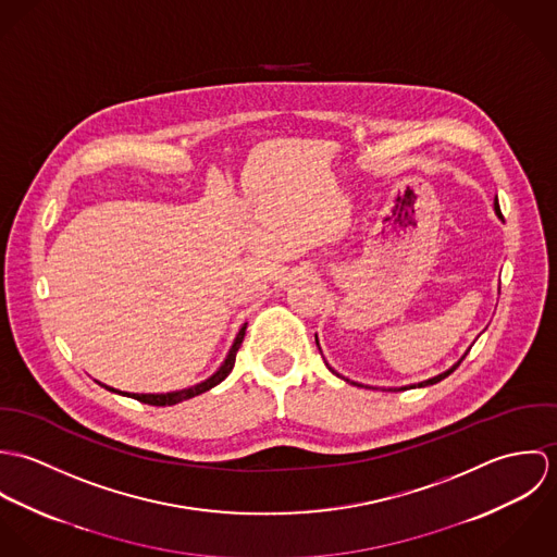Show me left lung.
Returning a JSON list of instances; mask_svg holds the SVG:
<instances>
[{"mask_svg": "<svg viewBox=\"0 0 557 557\" xmlns=\"http://www.w3.org/2000/svg\"><path fill=\"white\" fill-rule=\"evenodd\" d=\"M493 210H495L497 219H499V221L504 223V216H502V210H499L497 197H495V201H493ZM315 343H318L319 347L318 334H315ZM319 351H321V347H319ZM466 356H468V351L463 354V358H466ZM463 358H461V360H463ZM461 360H459L457 364H453V367H450L448 371H444V373H440V375H435V377H429V380H424V382H420V384H409V386H400V388H388V391H393V393H398V391H407V388H416V386H418V388H424V386H433V384L442 382L444 377H448V375H450V373H453V371H455V369H457V367L461 364ZM332 373H336V371H332ZM336 375H338V373H336ZM347 382H349V384H354V386H358V388H373V386H364V384H358V382H351V380H347Z\"/></svg>", "mask_w": 557, "mask_h": 557, "instance_id": "1", "label": "left lung"}]
</instances>
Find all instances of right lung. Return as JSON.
Returning <instances> with one entry per match:
<instances>
[{
	"label": "right lung",
	"instance_id": "right-lung-1",
	"mask_svg": "<svg viewBox=\"0 0 557 557\" xmlns=\"http://www.w3.org/2000/svg\"><path fill=\"white\" fill-rule=\"evenodd\" d=\"M244 334H246V323L239 327L238 334H236V338H234V345L230 347V351H227V356H225L223 364H221V367H219V369H216L208 380H203V382H199V384H195V386H188V388H184V391L160 393V395H137V393H122V391L111 388V386L100 384V382H98V384H100L102 388L111 391V393H117V395H122V397L137 398V400L148 403V405H159V407H164V405L182 403V400H186V398L197 397V395H201V393H206V391L214 388L216 384H221V382L232 373V369H234V364H236V354H238L239 345H242V341H244Z\"/></svg>",
	"mask_w": 557,
	"mask_h": 557
}]
</instances>
